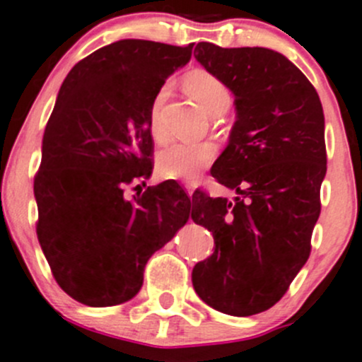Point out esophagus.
Here are the masks:
<instances>
[{
	"label": "esophagus",
	"instance_id": "1",
	"mask_svg": "<svg viewBox=\"0 0 362 362\" xmlns=\"http://www.w3.org/2000/svg\"><path fill=\"white\" fill-rule=\"evenodd\" d=\"M184 187H185V192H187L189 196H192V192H194V184H191V182H185Z\"/></svg>",
	"mask_w": 362,
	"mask_h": 362
}]
</instances>
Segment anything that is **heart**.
<instances>
[{
  "instance_id": "1",
  "label": "heart",
  "mask_w": 362,
  "mask_h": 362,
  "mask_svg": "<svg viewBox=\"0 0 362 362\" xmlns=\"http://www.w3.org/2000/svg\"><path fill=\"white\" fill-rule=\"evenodd\" d=\"M184 87L210 115H222L233 103V96L224 80L204 68L191 69L184 76ZM168 96V86L159 87L148 108V129L156 141H164L163 105ZM217 156V148L210 141L199 144H173L158 154L159 175L171 180H194L204 168L210 166Z\"/></svg>"
}]
</instances>
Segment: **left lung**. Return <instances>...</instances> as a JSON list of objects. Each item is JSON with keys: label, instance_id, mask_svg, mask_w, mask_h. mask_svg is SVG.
<instances>
[{"label": "left lung", "instance_id": "8db88e82", "mask_svg": "<svg viewBox=\"0 0 362 362\" xmlns=\"http://www.w3.org/2000/svg\"><path fill=\"white\" fill-rule=\"evenodd\" d=\"M194 57L235 94L236 122L211 175L238 196H192V221L215 243L192 284L211 308L255 315L280 301L312 252L327 163L322 105L301 69L275 50L202 42Z\"/></svg>", "mask_w": 362, "mask_h": 362}]
</instances>
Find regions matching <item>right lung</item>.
<instances>
[{
    "label": "right lung",
    "mask_w": 362,
    "mask_h": 362,
    "mask_svg": "<svg viewBox=\"0 0 362 362\" xmlns=\"http://www.w3.org/2000/svg\"><path fill=\"white\" fill-rule=\"evenodd\" d=\"M192 43L120 40L71 68L61 86L35 175L36 235L61 289L87 306L129 301L151 255L191 215L175 184L126 199V185L151 175L152 98Z\"/></svg>",
    "instance_id": "right-lung-1"
}]
</instances>
